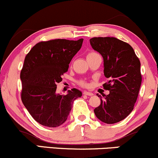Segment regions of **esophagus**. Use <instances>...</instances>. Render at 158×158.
I'll return each instance as SVG.
<instances>
[{
  "label": "esophagus",
  "mask_w": 158,
  "mask_h": 158,
  "mask_svg": "<svg viewBox=\"0 0 158 158\" xmlns=\"http://www.w3.org/2000/svg\"><path fill=\"white\" fill-rule=\"evenodd\" d=\"M83 94H85V95H87V96H93L94 94L91 93V92H89V91H85L83 92Z\"/></svg>",
  "instance_id": "obj_1"
}]
</instances>
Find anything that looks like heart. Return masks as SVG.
Wrapping results in <instances>:
<instances>
[{"label":"heart","instance_id":"b5f03b06","mask_svg":"<svg viewBox=\"0 0 158 158\" xmlns=\"http://www.w3.org/2000/svg\"><path fill=\"white\" fill-rule=\"evenodd\" d=\"M95 54H97V52H89V53L88 54V56H93V55H95ZM79 84L81 85V86H83V87H85L87 86V82L85 81H83V80H81L79 81Z\"/></svg>","mask_w":158,"mask_h":158}]
</instances>
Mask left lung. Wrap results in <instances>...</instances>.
I'll return each instance as SVG.
<instances>
[{"instance_id": "8db88e82", "label": "left lung", "mask_w": 158, "mask_h": 158, "mask_svg": "<svg viewBox=\"0 0 158 158\" xmlns=\"http://www.w3.org/2000/svg\"><path fill=\"white\" fill-rule=\"evenodd\" d=\"M92 48L101 54L104 75L109 79L103 88L108 95L100 97L99 106L94 109L96 117L107 124L124 119L133 110L142 81L140 61L128 43L114 37H94L90 39Z\"/></svg>"}]
</instances>
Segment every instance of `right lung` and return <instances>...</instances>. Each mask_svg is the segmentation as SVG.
<instances>
[{
  "label": "right lung",
  "mask_w": 158,
  "mask_h": 158,
  "mask_svg": "<svg viewBox=\"0 0 158 158\" xmlns=\"http://www.w3.org/2000/svg\"><path fill=\"white\" fill-rule=\"evenodd\" d=\"M83 39L77 41L54 39L37 43L27 53L21 71V100L36 122L47 127L63 124L81 97L80 90L73 88L66 95L56 94L57 83L68 71L69 64L80 50Z\"/></svg>",
  "instance_id": "add662e5"
}]
</instances>
